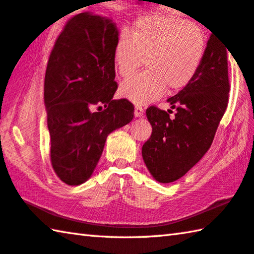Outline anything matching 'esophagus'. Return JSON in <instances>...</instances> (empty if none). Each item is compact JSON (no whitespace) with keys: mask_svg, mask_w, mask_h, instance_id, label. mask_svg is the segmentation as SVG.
<instances>
[{"mask_svg":"<svg viewBox=\"0 0 254 254\" xmlns=\"http://www.w3.org/2000/svg\"><path fill=\"white\" fill-rule=\"evenodd\" d=\"M144 115V108L140 106H135V116L136 117H141Z\"/></svg>","mask_w":254,"mask_h":254,"instance_id":"34e87169","label":"esophagus"}]
</instances>
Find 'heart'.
I'll list each match as a JSON object with an SVG mask.
<instances>
[{"label":"heart","instance_id":"obj_1","mask_svg":"<svg viewBox=\"0 0 254 254\" xmlns=\"http://www.w3.org/2000/svg\"><path fill=\"white\" fill-rule=\"evenodd\" d=\"M203 26L176 15L144 17L131 34L123 31L114 48L116 71L128 77L143 64L146 70L120 84V96L145 105L193 81L207 49ZM145 60H143V58Z\"/></svg>","mask_w":254,"mask_h":254}]
</instances>
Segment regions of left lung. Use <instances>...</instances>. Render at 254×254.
<instances>
[{
  "label": "left lung",
  "mask_w": 254,
  "mask_h": 254,
  "mask_svg": "<svg viewBox=\"0 0 254 254\" xmlns=\"http://www.w3.org/2000/svg\"><path fill=\"white\" fill-rule=\"evenodd\" d=\"M226 48L211 34L205 57L188 87L167 99L175 109L146 110L153 131L141 148L148 171L159 183H171L184 176L211 147L229 102Z\"/></svg>",
  "instance_id": "obj_1"
}]
</instances>
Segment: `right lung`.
Segmentation results:
<instances>
[{"label": "right lung", "instance_id": "obj_1", "mask_svg": "<svg viewBox=\"0 0 254 254\" xmlns=\"http://www.w3.org/2000/svg\"><path fill=\"white\" fill-rule=\"evenodd\" d=\"M113 20L83 12L66 22L56 40L44 77V106L53 171L75 186L90 179L111 131L130 123L134 106L114 100ZM100 104L105 109L99 111ZM98 106L93 113L92 108Z\"/></svg>", "mask_w": 254, "mask_h": 254}]
</instances>
